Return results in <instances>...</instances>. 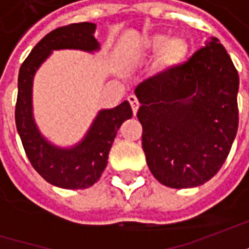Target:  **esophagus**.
Segmentation results:
<instances>
[{
	"label": "esophagus",
	"mask_w": 249,
	"mask_h": 249,
	"mask_svg": "<svg viewBox=\"0 0 249 249\" xmlns=\"http://www.w3.org/2000/svg\"><path fill=\"white\" fill-rule=\"evenodd\" d=\"M129 102H130V105H131V109H133V113L136 115L137 113V110H139V107H140V102L139 100L134 97V95H130L129 97Z\"/></svg>",
	"instance_id": "34e87169"
}]
</instances>
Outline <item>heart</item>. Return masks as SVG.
Returning a JSON list of instances; mask_svg holds the SVG:
<instances>
[{"label": "heart", "mask_w": 249, "mask_h": 249, "mask_svg": "<svg viewBox=\"0 0 249 249\" xmlns=\"http://www.w3.org/2000/svg\"><path fill=\"white\" fill-rule=\"evenodd\" d=\"M188 51V43L183 37H173L169 38L166 34H157L149 41L141 45L139 50H136L131 55L133 62L142 61L145 56L162 53V66L165 69H173L178 66L181 61L186 58Z\"/></svg>", "instance_id": "b5f03b06"}]
</instances>
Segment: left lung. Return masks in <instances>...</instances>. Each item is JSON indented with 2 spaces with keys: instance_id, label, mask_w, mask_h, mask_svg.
<instances>
[{
  "instance_id": "obj_1",
  "label": "left lung",
  "mask_w": 249,
  "mask_h": 249,
  "mask_svg": "<svg viewBox=\"0 0 249 249\" xmlns=\"http://www.w3.org/2000/svg\"><path fill=\"white\" fill-rule=\"evenodd\" d=\"M238 86L234 65L213 37L184 65L136 89L142 149L160 184L193 188L217 173L238 129Z\"/></svg>"
}]
</instances>
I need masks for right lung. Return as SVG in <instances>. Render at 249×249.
Masks as SVG:
<instances>
[{"label":"right lung","mask_w":249,"mask_h":249,"mask_svg":"<svg viewBox=\"0 0 249 249\" xmlns=\"http://www.w3.org/2000/svg\"><path fill=\"white\" fill-rule=\"evenodd\" d=\"M97 26L90 22L55 29L43 37L24 59L18 77L15 120L19 137L30 163L50 184L68 190L91 187L108 163L109 149L124 120L133 116L129 101L110 109H101L82 140L69 147L51 142L40 131L33 110V82L36 72L53 51L77 50L95 53L101 44L94 37Z\"/></svg>","instance_id":"obj_1"}]
</instances>
